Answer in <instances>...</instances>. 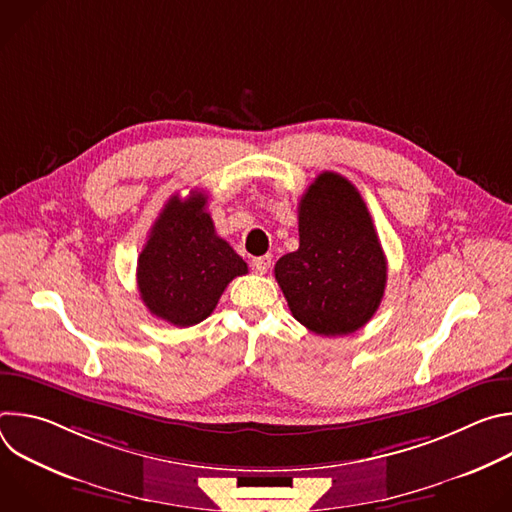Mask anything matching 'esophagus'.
Returning a JSON list of instances; mask_svg holds the SVG:
<instances>
[{
    "instance_id": "esophagus-1",
    "label": "esophagus",
    "mask_w": 512,
    "mask_h": 512,
    "mask_svg": "<svg viewBox=\"0 0 512 512\" xmlns=\"http://www.w3.org/2000/svg\"><path fill=\"white\" fill-rule=\"evenodd\" d=\"M251 267H253V271H255V273H259V275L267 273V271H269V267H271V255L253 257V259H251Z\"/></svg>"
}]
</instances>
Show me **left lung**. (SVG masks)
<instances>
[{
    "instance_id": "obj_1",
    "label": "left lung",
    "mask_w": 512,
    "mask_h": 512,
    "mask_svg": "<svg viewBox=\"0 0 512 512\" xmlns=\"http://www.w3.org/2000/svg\"><path fill=\"white\" fill-rule=\"evenodd\" d=\"M300 247L275 263L294 318L320 336L352 334L385 294L387 259L371 212L350 180L322 172L298 206Z\"/></svg>"
}]
</instances>
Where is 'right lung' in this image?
Returning a JSON list of instances; mask_svg holds the SVG:
<instances>
[{"label": "right lung", "mask_w": 512, "mask_h": 512, "mask_svg": "<svg viewBox=\"0 0 512 512\" xmlns=\"http://www.w3.org/2000/svg\"><path fill=\"white\" fill-rule=\"evenodd\" d=\"M245 273L247 263L216 235L204 192L172 196L137 259L143 304L178 328L206 320L225 287Z\"/></svg>", "instance_id": "1"}]
</instances>
